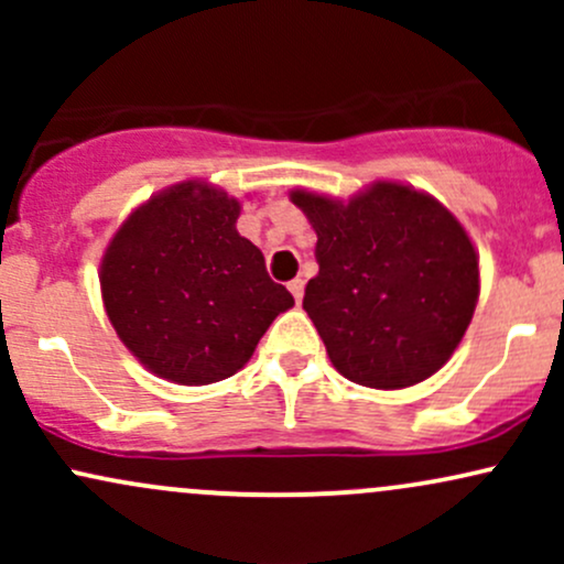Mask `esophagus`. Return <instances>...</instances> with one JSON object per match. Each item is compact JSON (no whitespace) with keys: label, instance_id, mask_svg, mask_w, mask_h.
Instances as JSON below:
<instances>
[{"label":"esophagus","instance_id":"obj_1","mask_svg":"<svg viewBox=\"0 0 564 564\" xmlns=\"http://www.w3.org/2000/svg\"><path fill=\"white\" fill-rule=\"evenodd\" d=\"M289 291L294 294L296 302H302V294H304V281L302 278H294V281H289Z\"/></svg>","mask_w":564,"mask_h":564}]
</instances>
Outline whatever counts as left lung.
Here are the masks:
<instances>
[{"mask_svg":"<svg viewBox=\"0 0 564 564\" xmlns=\"http://www.w3.org/2000/svg\"><path fill=\"white\" fill-rule=\"evenodd\" d=\"M318 232L302 307L341 377L403 390L443 368L480 294L469 236L432 196L377 183L349 204L294 191Z\"/></svg>","mask_w":564,"mask_h":564,"instance_id":"left-lung-1","label":"left lung"}]
</instances>
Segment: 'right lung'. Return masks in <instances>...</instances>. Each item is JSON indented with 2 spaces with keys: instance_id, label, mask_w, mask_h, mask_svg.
<instances>
[{
  "instance_id": "1",
  "label": "right lung",
  "mask_w": 564,
  "mask_h": 564,
  "mask_svg": "<svg viewBox=\"0 0 564 564\" xmlns=\"http://www.w3.org/2000/svg\"><path fill=\"white\" fill-rule=\"evenodd\" d=\"M241 204L180 183L132 212L100 264L106 313L140 364L177 384L232 377L294 296L236 230Z\"/></svg>"
}]
</instances>
